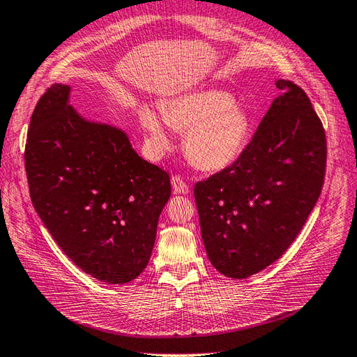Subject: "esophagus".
I'll return each instance as SVG.
<instances>
[{
  "label": "esophagus",
  "mask_w": 357,
  "mask_h": 357,
  "mask_svg": "<svg viewBox=\"0 0 357 357\" xmlns=\"http://www.w3.org/2000/svg\"><path fill=\"white\" fill-rule=\"evenodd\" d=\"M172 187H173V192L179 193V195H187L188 192H190V187H188V184L179 176V174H174V176H172Z\"/></svg>",
  "instance_id": "1"
}]
</instances>
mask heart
Instances as JSON below:
<instances>
[{
  "label": "heart",
  "mask_w": 357,
  "mask_h": 357,
  "mask_svg": "<svg viewBox=\"0 0 357 357\" xmlns=\"http://www.w3.org/2000/svg\"><path fill=\"white\" fill-rule=\"evenodd\" d=\"M139 121L150 149L160 153L172 145L169 125L184 132V151L193 165L206 172L226 169L246 145L250 119L232 94L216 88H199L174 96L164 105L162 116L149 107Z\"/></svg>",
  "instance_id": "b5f03b06"
}]
</instances>
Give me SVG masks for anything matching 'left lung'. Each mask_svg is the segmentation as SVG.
Instances as JSON below:
<instances>
[{
	"label": "left lung",
	"instance_id": "obj_1",
	"mask_svg": "<svg viewBox=\"0 0 357 357\" xmlns=\"http://www.w3.org/2000/svg\"><path fill=\"white\" fill-rule=\"evenodd\" d=\"M282 94L238 159L195 185L208 260L230 278H248L278 260L322 192L324 125L305 91L278 80Z\"/></svg>",
	"mask_w": 357,
	"mask_h": 357
}]
</instances>
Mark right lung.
I'll return each mask as SVG.
<instances>
[{"instance_id": "add662e5", "label": "right lung", "mask_w": 357, "mask_h": 357, "mask_svg": "<svg viewBox=\"0 0 357 357\" xmlns=\"http://www.w3.org/2000/svg\"><path fill=\"white\" fill-rule=\"evenodd\" d=\"M55 83L35 107L24 150L32 204L82 271L123 284L149 264L170 176L132 150L128 136L85 121Z\"/></svg>"}]
</instances>
